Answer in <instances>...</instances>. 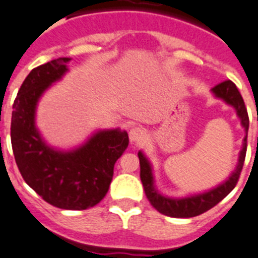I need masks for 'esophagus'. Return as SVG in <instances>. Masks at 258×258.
Returning a JSON list of instances; mask_svg holds the SVG:
<instances>
[{
	"instance_id": "1",
	"label": "esophagus",
	"mask_w": 258,
	"mask_h": 258,
	"mask_svg": "<svg viewBox=\"0 0 258 258\" xmlns=\"http://www.w3.org/2000/svg\"><path fill=\"white\" fill-rule=\"evenodd\" d=\"M130 140L131 143H138V141L143 140L145 138V134H144V130L140 128V127H132L130 130Z\"/></svg>"
}]
</instances>
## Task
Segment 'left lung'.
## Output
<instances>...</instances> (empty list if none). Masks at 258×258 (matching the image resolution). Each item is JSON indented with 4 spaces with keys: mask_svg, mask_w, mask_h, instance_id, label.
<instances>
[{
    "mask_svg": "<svg viewBox=\"0 0 258 258\" xmlns=\"http://www.w3.org/2000/svg\"><path fill=\"white\" fill-rule=\"evenodd\" d=\"M213 95L219 99H222L226 104L234 106L236 110V114L240 118L242 126L245 130V138L243 140V148L239 154L238 166L235 171L230 175L225 182L219 185L215 189L210 191L197 194V196H190L186 198H168L157 191L154 187V177H153L152 166L149 161L146 159L143 152H139V159H140V178L143 182L144 190H145V196L148 201L150 202L153 207L161 212L162 215L169 216V217H194V216L202 215V213L207 212L216 204L220 203L225 197L235 187L236 182L239 180V176L242 172L243 164H244L245 153H247V134L248 127H249V118H248L247 108L244 105L242 95L236 89L235 83L231 82L230 80L224 81V82L216 85L212 89Z\"/></svg>",
    "mask_w": 258,
    "mask_h": 258,
    "instance_id": "obj_1",
    "label": "left lung"
}]
</instances>
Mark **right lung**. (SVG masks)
Returning a JSON list of instances; mask_svg holds the SVG:
<instances>
[{
    "label": "right lung",
    "mask_w": 258,
    "mask_h": 258,
    "mask_svg": "<svg viewBox=\"0 0 258 258\" xmlns=\"http://www.w3.org/2000/svg\"><path fill=\"white\" fill-rule=\"evenodd\" d=\"M69 60H51L28 74L13 105L11 145L23 178L43 201L61 210L82 211L105 197L115 162L130 140L119 128L96 132L72 152L55 150L42 140L34 124L37 103L66 74Z\"/></svg>",
    "instance_id": "obj_1"
}]
</instances>
